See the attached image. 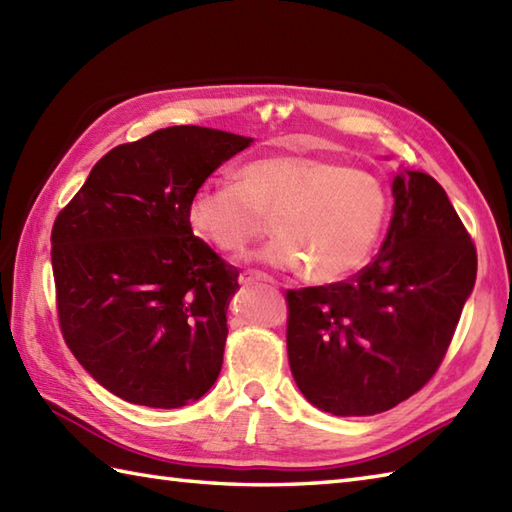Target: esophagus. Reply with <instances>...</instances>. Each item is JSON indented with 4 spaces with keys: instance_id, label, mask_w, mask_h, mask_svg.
Wrapping results in <instances>:
<instances>
[{
    "instance_id": "34e87169",
    "label": "esophagus",
    "mask_w": 512,
    "mask_h": 512,
    "mask_svg": "<svg viewBox=\"0 0 512 512\" xmlns=\"http://www.w3.org/2000/svg\"><path fill=\"white\" fill-rule=\"evenodd\" d=\"M255 281H273L262 270H244L242 275H239V284H255Z\"/></svg>"
}]
</instances>
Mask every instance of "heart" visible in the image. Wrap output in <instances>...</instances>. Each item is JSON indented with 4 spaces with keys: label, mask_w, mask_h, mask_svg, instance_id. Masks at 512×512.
Here are the masks:
<instances>
[{
    "label": "heart",
    "mask_w": 512,
    "mask_h": 512,
    "mask_svg": "<svg viewBox=\"0 0 512 512\" xmlns=\"http://www.w3.org/2000/svg\"><path fill=\"white\" fill-rule=\"evenodd\" d=\"M237 182L195 189L187 220L220 253H242L273 217L275 237L259 257L281 270H306L321 284L361 268L389 213L378 176L321 156H268L239 167Z\"/></svg>",
    "instance_id": "b5f03b06"
}]
</instances>
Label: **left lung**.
<instances>
[{"label": "left lung", "instance_id": "1", "mask_svg": "<svg viewBox=\"0 0 512 512\" xmlns=\"http://www.w3.org/2000/svg\"><path fill=\"white\" fill-rule=\"evenodd\" d=\"M372 264L288 290V361L301 394L334 416H374L429 383L473 292L477 253L429 173L400 171Z\"/></svg>", "mask_w": 512, "mask_h": 512}]
</instances>
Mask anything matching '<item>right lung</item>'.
<instances>
[{"mask_svg": "<svg viewBox=\"0 0 512 512\" xmlns=\"http://www.w3.org/2000/svg\"><path fill=\"white\" fill-rule=\"evenodd\" d=\"M250 143L198 125L158 129L107 151L54 220L61 334L114 396L176 409L220 376L239 273L193 235L187 206Z\"/></svg>", "mask_w": 512, "mask_h": 512, "instance_id": "obj_1", "label": "right lung"}]
</instances>
